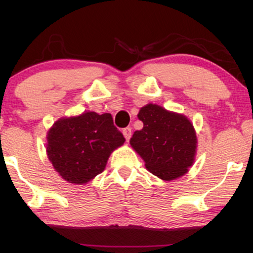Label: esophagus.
I'll return each instance as SVG.
<instances>
[{"label": "esophagus", "instance_id": "esophagus-1", "mask_svg": "<svg viewBox=\"0 0 253 253\" xmlns=\"http://www.w3.org/2000/svg\"><path fill=\"white\" fill-rule=\"evenodd\" d=\"M123 134H124V136H125V138H126L127 140H129V138L131 137V128H130V127L124 128V129H123Z\"/></svg>", "mask_w": 253, "mask_h": 253}]
</instances>
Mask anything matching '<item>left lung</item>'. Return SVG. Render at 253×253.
Returning <instances> with one entry per match:
<instances>
[{"instance_id":"1","label":"left lung","mask_w":253,"mask_h":253,"mask_svg":"<svg viewBox=\"0 0 253 253\" xmlns=\"http://www.w3.org/2000/svg\"><path fill=\"white\" fill-rule=\"evenodd\" d=\"M138 118L144 127L134 132L130 145L145 161L146 169L164 181L185 174L193 164L196 149L191 122L154 104L140 108Z\"/></svg>"}]
</instances>
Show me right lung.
<instances>
[{
    "label": "right lung",
    "mask_w": 253,
    "mask_h": 253,
    "mask_svg": "<svg viewBox=\"0 0 253 253\" xmlns=\"http://www.w3.org/2000/svg\"><path fill=\"white\" fill-rule=\"evenodd\" d=\"M124 142L110 114L88 111L54 124L48 132L46 154L63 179L84 184L105 169L111 152Z\"/></svg>",
    "instance_id": "right-lung-1"
}]
</instances>
